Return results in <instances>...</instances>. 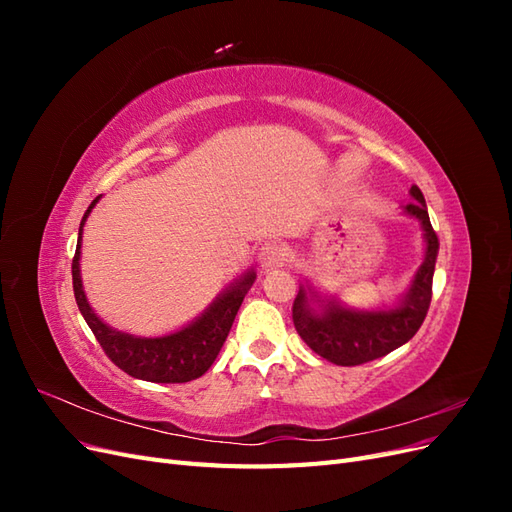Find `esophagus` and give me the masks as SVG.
Here are the masks:
<instances>
[{
  "label": "esophagus",
  "mask_w": 512,
  "mask_h": 512,
  "mask_svg": "<svg viewBox=\"0 0 512 512\" xmlns=\"http://www.w3.org/2000/svg\"><path fill=\"white\" fill-rule=\"evenodd\" d=\"M288 260V247L284 243H277V241H267L265 245L260 247L258 252V262L265 269L271 267H280Z\"/></svg>",
  "instance_id": "esophagus-1"
}]
</instances>
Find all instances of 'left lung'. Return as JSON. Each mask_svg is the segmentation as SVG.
Returning a JSON list of instances; mask_svg holds the SVG:
<instances>
[{"mask_svg": "<svg viewBox=\"0 0 512 512\" xmlns=\"http://www.w3.org/2000/svg\"><path fill=\"white\" fill-rule=\"evenodd\" d=\"M410 196L414 200L404 207V213L412 215L423 226L425 260L418 267L406 297L395 307L359 312V309L339 305L335 299H322L309 284L307 288H299L297 299L292 303L294 329L322 359L344 367L363 365L404 346L421 329L431 303L433 269H436L440 243L429 222L423 192L412 185ZM312 302H318L321 309L314 310Z\"/></svg>", "mask_w": 512, "mask_h": 512, "instance_id": "obj_1", "label": "left lung"}]
</instances>
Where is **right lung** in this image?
Returning a JSON list of instances; mask_svg holds the SVG:
<instances>
[{
	"label": "right lung",
	"instance_id": "right-lung-1",
	"mask_svg": "<svg viewBox=\"0 0 512 512\" xmlns=\"http://www.w3.org/2000/svg\"><path fill=\"white\" fill-rule=\"evenodd\" d=\"M100 196L89 205L83 215L79 228V241H76V254L72 260V286L74 299L79 305L89 329L94 331L98 344L106 352L119 369L126 371L132 378L147 380V382H190L205 374L213 365L215 356L220 354L226 337L230 333L232 322L243 303L247 290L252 288L256 273L247 271L241 280L230 284L215 301L192 320L188 327H183L170 335L162 337H138L130 333H121L104 324L94 309L89 307L83 280H81V241H83V226L91 209L96 207Z\"/></svg>",
	"mask_w": 512,
	"mask_h": 512
}]
</instances>
